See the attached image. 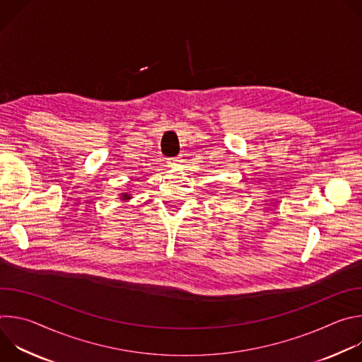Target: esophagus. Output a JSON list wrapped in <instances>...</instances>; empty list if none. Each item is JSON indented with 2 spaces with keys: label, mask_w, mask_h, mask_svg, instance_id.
<instances>
[{
  "label": "esophagus",
  "mask_w": 362,
  "mask_h": 362,
  "mask_svg": "<svg viewBox=\"0 0 362 362\" xmlns=\"http://www.w3.org/2000/svg\"><path fill=\"white\" fill-rule=\"evenodd\" d=\"M180 162H182V160H180L179 158H175V159H169V162H168V163H169V166H170V168H176V166H179V163H180Z\"/></svg>",
  "instance_id": "34e87169"
}]
</instances>
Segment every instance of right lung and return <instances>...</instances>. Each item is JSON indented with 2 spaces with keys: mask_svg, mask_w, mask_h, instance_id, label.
Listing matches in <instances>:
<instances>
[{
  "mask_svg": "<svg viewBox=\"0 0 362 362\" xmlns=\"http://www.w3.org/2000/svg\"><path fill=\"white\" fill-rule=\"evenodd\" d=\"M119 197H120V200L127 202V200H130V199H132V194H130L129 192H123V193H120V194H119Z\"/></svg>",
  "mask_w": 362,
  "mask_h": 362,
  "instance_id": "obj_1",
  "label": "right lung"
}]
</instances>
